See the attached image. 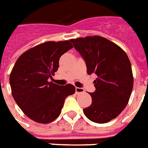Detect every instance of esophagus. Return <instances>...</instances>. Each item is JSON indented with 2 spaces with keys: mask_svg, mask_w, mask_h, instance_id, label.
Returning <instances> with one entry per match:
<instances>
[{
  "mask_svg": "<svg viewBox=\"0 0 148 148\" xmlns=\"http://www.w3.org/2000/svg\"><path fill=\"white\" fill-rule=\"evenodd\" d=\"M85 92V90L82 88H79V87H76L75 88V93L76 94H79V93H82Z\"/></svg>",
  "mask_w": 148,
  "mask_h": 148,
  "instance_id": "1",
  "label": "esophagus"
}]
</instances>
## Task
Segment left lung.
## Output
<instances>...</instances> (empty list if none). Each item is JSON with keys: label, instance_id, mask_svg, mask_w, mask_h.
<instances>
[{"label": "left lung", "instance_id": "left-lung-1", "mask_svg": "<svg viewBox=\"0 0 148 148\" xmlns=\"http://www.w3.org/2000/svg\"><path fill=\"white\" fill-rule=\"evenodd\" d=\"M74 48L86 61L87 74L97 75L92 104L83 109L89 120L98 124L117 117L128 103L133 74L127 54L109 39L99 36L72 39Z\"/></svg>", "mask_w": 148, "mask_h": 148}]
</instances>
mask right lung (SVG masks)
I'll return each mask as SVG.
<instances>
[{
    "mask_svg": "<svg viewBox=\"0 0 148 148\" xmlns=\"http://www.w3.org/2000/svg\"><path fill=\"white\" fill-rule=\"evenodd\" d=\"M71 48V40L47 41L26 51L16 62L9 77L12 94L31 120L40 124L55 121L65 99L75 93L71 84L61 86L49 82L58 71L60 57Z\"/></svg>",
    "mask_w": 148,
    "mask_h": 148,
    "instance_id": "right-lung-1",
    "label": "right lung"
}]
</instances>
